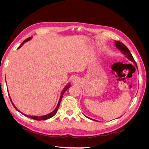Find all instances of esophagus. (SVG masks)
Instances as JSON below:
<instances>
[{
    "instance_id": "1",
    "label": "esophagus",
    "mask_w": 149,
    "mask_h": 149,
    "mask_svg": "<svg viewBox=\"0 0 149 149\" xmlns=\"http://www.w3.org/2000/svg\"><path fill=\"white\" fill-rule=\"evenodd\" d=\"M74 80H76V79H74Z\"/></svg>"
}]
</instances>
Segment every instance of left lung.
Wrapping results in <instances>:
<instances>
[{
    "mask_svg": "<svg viewBox=\"0 0 149 149\" xmlns=\"http://www.w3.org/2000/svg\"><path fill=\"white\" fill-rule=\"evenodd\" d=\"M114 42H115V43H116V47L117 48H118V49H119V50L121 52V53H123L124 55H125V56L126 58H127V59H129L130 61H132V62L134 63L135 66H136V68H137V64H136V61H135V60H134V58H133V56H132V55L131 53L130 52L129 49L127 48V47H126L124 44H123V43L120 42L114 41ZM137 70H138V68H137ZM87 118H88V117H87ZM89 119H90V118H89ZM92 120L97 121L96 120H94V119H92Z\"/></svg>",
    "mask_w": 149,
    "mask_h": 149,
    "instance_id": "left-lung-1",
    "label": "left lung"
}]
</instances>
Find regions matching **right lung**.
Instances as JSON below:
<instances>
[{
  "label": "right lung",
  "mask_w": 149,
  "mask_h": 149,
  "mask_svg": "<svg viewBox=\"0 0 149 149\" xmlns=\"http://www.w3.org/2000/svg\"><path fill=\"white\" fill-rule=\"evenodd\" d=\"M31 38H32V37H29V38H26L25 40H24V41L23 42V43H22L20 45L19 47H18L17 49L20 48L22 45H24L26 42H28V41H29V40H30L31 39ZM70 87V84H68V85L66 86L64 88V89L63 90V91H62V93H61V96H60V100H59V101H58V104H57V106L56 107L55 109H54V111H52V112H50V113H49V114H48L45 115V116H33L26 115V114H24L25 116L27 117V118H30V119H35V120H47V119H49V118H52V117H53L54 116H55V115L56 114V112H57V111H58V108H59V106H60V102H61V101L63 96V94H64V93L66 91V90H67L68 89H69ZM8 96H9L10 100V101H11V102H12V105L13 106V107H15V109L17 111H19V112H20L21 114H22V112H21L19 109H18L17 108L14 106V104H13V103L12 102V101L11 98H10V95H9V93H8Z\"/></svg>",
  "instance_id": "1"
}]
</instances>
